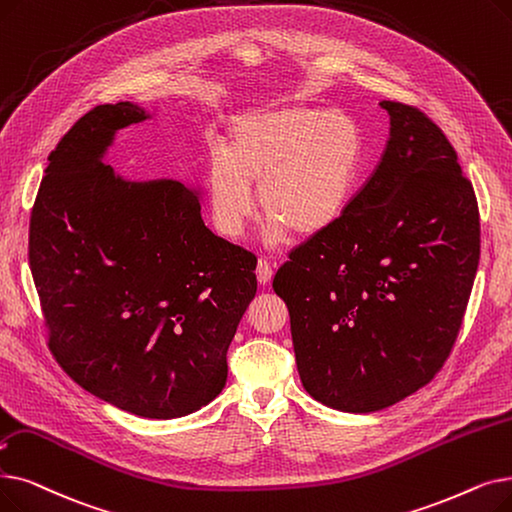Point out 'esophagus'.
<instances>
[{
    "instance_id": "obj_1",
    "label": "esophagus",
    "mask_w": 512,
    "mask_h": 512,
    "mask_svg": "<svg viewBox=\"0 0 512 512\" xmlns=\"http://www.w3.org/2000/svg\"><path fill=\"white\" fill-rule=\"evenodd\" d=\"M272 276H274V268H272V263L268 261V259H259L257 261V280H259V284H268L270 280H272Z\"/></svg>"
}]
</instances>
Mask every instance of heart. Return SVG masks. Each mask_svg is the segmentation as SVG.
<instances>
[{"label":"heart","instance_id":"1","mask_svg":"<svg viewBox=\"0 0 512 512\" xmlns=\"http://www.w3.org/2000/svg\"><path fill=\"white\" fill-rule=\"evenodd\" d=\"M364 133L343 110L276 106L242 113L228 125L226 152L207 169L215 230L242 236L259 205L268 213L265 238L278 244L293 230L309 238L330 230L358 190Z\"/></svg>","mask_w":512,"mask_h":512}]
</instances>
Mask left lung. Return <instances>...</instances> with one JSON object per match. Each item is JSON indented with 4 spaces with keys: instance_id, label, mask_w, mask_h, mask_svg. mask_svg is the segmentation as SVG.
I'll return each mask as SVG.
<instances>
[{
    "instance_id": "left-lung-1",
    "label": "left lung",
    "mask_w": 512,
    "mask_h": 512,
    "mask_svg": "<svg viewBox=\"0 0 512 512\" xmlns=\"http://www.w3.org/2000/svg\"><path fill=\"white\" fill-rule=\"evenodd\" d=\"M379 167L330 230L274 276L291 314L305 391L343 412H376L427 385L448 360L479 265L473 184L443 131L383 100Z\"/></svg>"
}]
</instances>
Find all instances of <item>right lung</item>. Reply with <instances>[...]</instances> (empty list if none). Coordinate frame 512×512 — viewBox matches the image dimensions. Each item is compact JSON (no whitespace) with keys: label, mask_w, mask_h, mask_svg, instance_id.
Wrapping results in <instances>:
<instances>
[{"label":"right lung","mask_w":512,"mask_h":512,"mask_svg":"<svg viewBox=\"0 0 512 512\" xmlns=\"http://www.w3.org/2000/svg\"><path fill=\"white\" fill-rule=\"evenodd\" d=\"M150 117L102 104L64 133L35 198L29 263L62 370L108 404L167 420L226 387L257 259L205 226L201 190L104 165L117 131Z\"/></svg>","instance_id":"add662e5"}]
</instances>
